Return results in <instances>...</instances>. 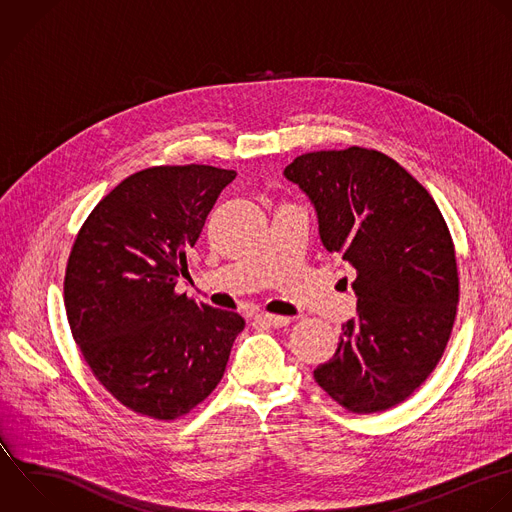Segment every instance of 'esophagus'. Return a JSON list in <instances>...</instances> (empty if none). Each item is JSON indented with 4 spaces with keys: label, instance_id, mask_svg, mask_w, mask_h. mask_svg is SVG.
I'll return each instance as SVG.
<instances>
[{
    "label": "esophagus",
    "instance_id": "obj_1",
    "mask_svg": "<svg viewBox=\"0 0 512 512\" xmlns=\"http://www.w3.org/2000/svg\"><path fill=\"white\" fill-rule=\"evenodd\" d=\"M254 318H256V322H262V324H268V326H274V328L290 324L288 316H278V314H256Z\"/></svg>",
    "mask_w": 512,
    "mask_h": 512
}]
</instances>
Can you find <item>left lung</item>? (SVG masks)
I'll return each mask as SVG.
<instances>
[{
  "mask_svg": "<svg viewBox=\"0 0 512 512\" xmlns=\"http://www.w3.org/2000/svg\"><path fill=\"white\" fill-rule=\"evenodd\" d=\"M284 176L314 204L324 248L356 270V318L314 380L350 412L388 410L428 378L452 332L458 270L448 226L426 188L376 150L302 154Z\"/></svg>",
  "mask_w": 512,
  "mask_h": 512,
  "instance_id": "8db88e82",
  "label": "left lung"
}]
</instances>
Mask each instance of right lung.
Returning a JSON list of instances; mask_svg holds the SVG:
<instances>
[{
    "label": "right lung",
    "instance_id": "obj_1",
    "mask_svg": "<svg viewBox=\"0 0 512 512\" xmlns=\"http://www.w3.org/2000/svg\"><path fill=\"white\" fill-rule=\"evenodd\" d=\"M234 178L202 164L136 172L92 210L72 246V336L100 384L142 416L176 420L208 398L244 330L238 312L176 294L186 250Z\"/></svg>",
    "mask_w": 512,
    "mask_h": 512
}]
</instances>
